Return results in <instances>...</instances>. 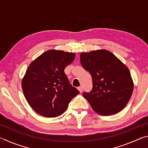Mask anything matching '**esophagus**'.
Returning <instances> with one entry per match:
<instances>
[{
  "instance_id": "34e87169",
  "label": "esophagus",
  "mask_w": 148,
  "mask_h": 148,
  "mask_svg": "<svg viewBox=\"0 0 148 148\" xmlns=\"http://www.w3.org/2000/svg\"><path fill=\"white\" fill-rule=\"evenodd\" d=\"M77 89L79 90V91L80 92H82V91H83V87H82V86H79V87H77Z\"/></svg>"
}]
</instances>
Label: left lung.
Wrapping results in <instances>:
<instances>
[{"instance_id": "left-lung-1", "label": "left lung", "mask_w": 148, "mask_h": 148, "mask_svg": "<svg viewBox=\"0 0 148 148\" xmlns=\"http://www.w3.org/2000/svg\"><path fill=\"white\" fill-rule=\"evenodd\" d=\"M80 61L92 77V90L84 92L83 96L92 110L102 116L118 113L128 103L133 91L128 68L105 49L82 53Z\"/></svg>"}]
</instances>
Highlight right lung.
<instances>
[{
	"label": "right lung",
	"mask_w": 148,
	"mask_h": 148,
	"mask_svg": "<svg viewBox=\"0 0 148 148\" xmlns=\"http://www.w3.org/2000/svg\"><path fill=\"white\" fill-rule=\"evenodd\" d=\"M74 58V53L48 50L29 65L21 86L27 102L36 113L47 117L61 116L79 93L64 72Z\"/></svg>",
	"instance_id": "obj_1"
}]
</instances>
